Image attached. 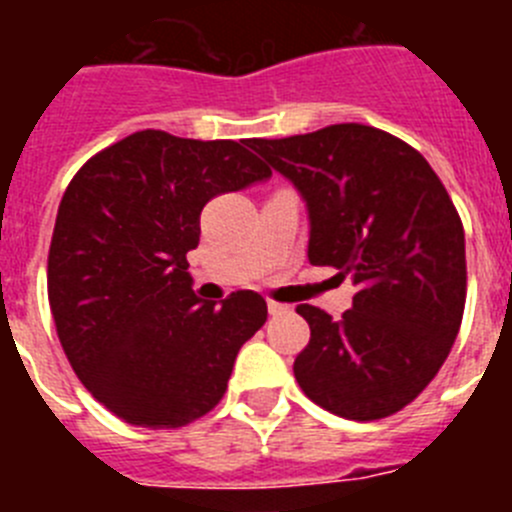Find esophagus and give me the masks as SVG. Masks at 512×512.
<instances>
[{"instance_id":"34e87169","label":"esophagus","mask_w":512,"mask_h":512,"mask_svg":"<svg viewBox=\"0 0 512 512\" xmlns=\"http://www.w3.org/2000/svg\"><path fill=\"white\" fill-rule=\"evenodd\" d=\"M269 312H271V315H287L289 305H282V302L269 300Z\"/></svg>"}]
</instances>
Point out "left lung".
Instances as JSON below:
<instances>
[{
  "instance_id": "8db88e82",
  "label": "left lung",
  "mask_w": 512,
  "mask_h": 512,
  "mask_svg": "<svg viewBox=\"0 0 512 512\" xmlns=\"http://www.w3.org/2000/svg\"><path fill=\"white\" fill-rule=\"evenodd\" d=\"M251 148L302 194L310 264L356 287L341 320L297 305L310 325L297 384L341 418L397 413L436 377L464 315V225L449 192L413 146L359 122Z\"/></svg>"
}]
</instances>
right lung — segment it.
Returning a JSON list of instances; mask_svg holds the SVG:
<instances>
[{
  "instance_id": "1",
  "label": "right lung",
  "mask_w": 512,
  "mask_h": 512,
  "mask_svg": "<svg viewBox=\"0 0 512 512\" xmlns=\"http://www.w3.org/2000/svg\"><path fill=\"white\" fill-rule=\"evenodd\" d=\"M246 146L140 130L89 158L63 192L48 253L58 341L125 423L182 428L210 413L266 323L259 292L202 302L187 271L202 207L271 176Z\"/></svg>"
}]
</instances>
